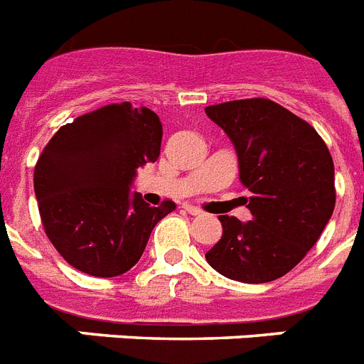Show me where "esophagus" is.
<instances>
[{"mask_svg":"<svg viewBox=\"0 0 364 364\" xmlns=\"http://www.w3.org/2000/svg\"><path fill=\"white\" fill-rule=\"evenodd\" d=\"M184 210L188 212V214H191V216H200V214H203V210L193 205H184Z\"/></svg>","mask_w":364,"mask_h":364,"instance_id":"1","label":"esophagus"}]
</instances>
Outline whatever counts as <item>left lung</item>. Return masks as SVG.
Listing matches in <instances>:
<instances>
[{"instance_id":"1","label":"left lung","mask_w":364,"mask_h":364,"mask_svg":"<svg viewBox=\"0 0 364 364\" xmlns=\"http://www.w3.org/2000/svg\"><path fill=\"white\" fill-rule=\"evenodd\" d=\"M237 148L252 220L220 216L222 238L205 254L214 270L244 284L282 278L302 261L333 216L334 164L308 122L264 97L210 105Z\"/></svg>"}]
</instances>
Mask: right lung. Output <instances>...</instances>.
Returning a JSON list of instances; mask_svg holds the SVG:
<instances>
[{"instance_id": "obj_1", "label": "right lung", "mask_w": 364, "mask_h": 364, "mask_svg": "<svg viewBox=\"0 0 364 364\" xmlns=\"http://www.w3.org/2000/svg\"><path fill=\"white\" fill-rule=\"evenodd\" d=\"M159 116L129 101L110 103L58 129L33 171L41 223L67 263L112 278L141 259L154 225L176 208L129 196L136 168L159 158Z\"/></svg>"}]
</instances>
